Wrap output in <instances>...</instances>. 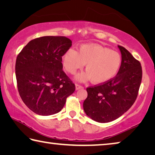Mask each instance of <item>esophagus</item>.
<instances>
[{
    "instance_id": "obj_1",
    "label": "esophagus",
    "mask_w": 155,
    "mask_h": 155,
    "mask_svg": "<svg viewBox=\"0 0 155 155\" xmlns=\"http://www.w3.org/2000/svg\"><path fill=\"white\" fill-rule=\"evenodd\" d=\"M75 88H76V90H80V89H83V87L82 85H78V84H76Z\"/></svg>"
}]
</instances>
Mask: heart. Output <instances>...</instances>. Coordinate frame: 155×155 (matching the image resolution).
I'll list each match as a JSON object with an SVG mask.
<instances>
[{
	"label": "heart",
	"instance_id": "heart-1",
	"mask_svg": "<svg viewBox=\"0 0 155 155\" xmlns=\"http://www.w3.org/2000/svg\"><path fill=\"white\" fill-rule=\"evenodd\" d=\"M63 65L70 74H74L85 65L86 72L78 73L76 80L80 82L90 81L102 84L114 78L120 71L122 57L118 52L96 44H83L78 52L73 48L65 52L62 57Z\"/></svg>",
	"mask_w": 155,
	"mask_h": 155
}]
</instances>
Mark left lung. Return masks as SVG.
<instances>
[{"instance_id":"8db88e82","label":"left lung","mask_w":155,"mask_h":155,"mask_svg":"<svg viewBox=\"0 0 155 155\" xmlns=\"http://www.w3.org/2000/svg\"><path fill=\"white\" fill-rule=\"evenodd\" d=\"M117 46L122 64L117 75L108 82L86 90L87 97L83 102V109L88 117L98 122L114 121L127 112L135 103L140 87V62L124 47Z\"/></svg>"}]
</instances>
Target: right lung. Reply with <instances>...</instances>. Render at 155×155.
<instances>
[{
  "label": "right lung",
  "mask_w": 155,
  "mask_h": 155,
  "mask_svg": "<svg viewBox=\"0 0 155 155\" xmlns=\"http://www.w3.org/2000/svg\"><path fill=\"white\" fill-rule=\"evenodd\" d=\"M72 41L62 36L34 39L18 54L15 62L18 90L24 103L40 115L63 109L75 85L63 71L62 56Z\"/></svg>",
  "instance_id": "add662e5"
}]
</instances>
